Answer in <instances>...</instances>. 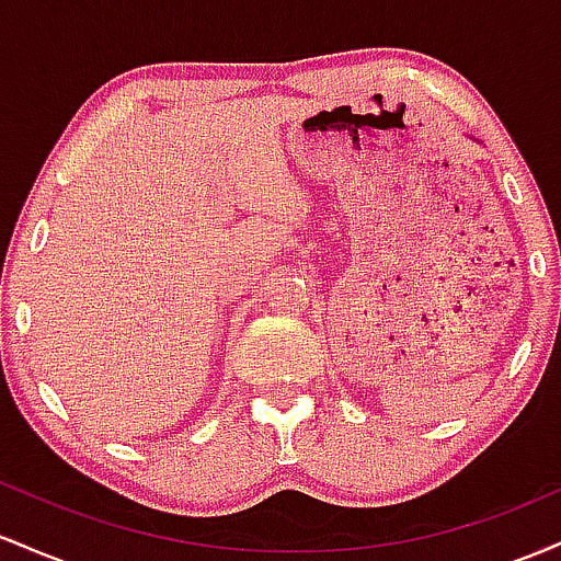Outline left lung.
I'll use <instances>...</instances> for the list:
<instances>
[{
	"label": "left lung",
	"mask_w": 561,
	"mask_h": 561,
	"mask_svg": "<svg viewBox=\"0 0 561 561\" xmlns=\"http://www.w3.org/2000/svg\"><path fill=\"white\" fill-rule=\"evenodd\" d=\"M469 139H472V137H469Z\"/></svg>",
	"instance_id": "obj_1"
}]
</instances>
